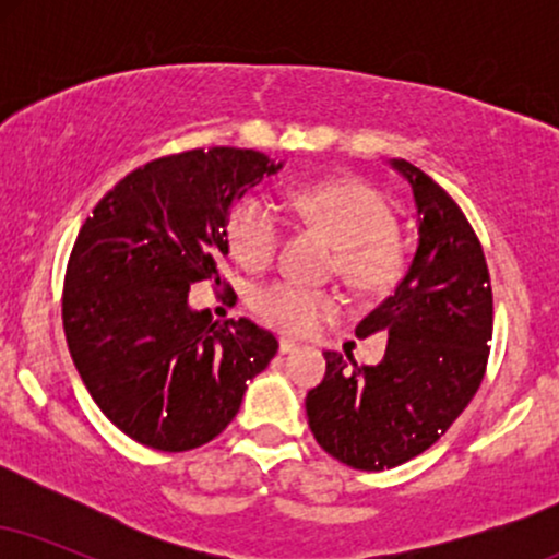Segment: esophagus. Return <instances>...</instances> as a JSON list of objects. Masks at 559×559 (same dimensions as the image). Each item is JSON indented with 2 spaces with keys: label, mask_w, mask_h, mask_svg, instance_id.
<instances>
[{
  "label": "esophagus",
  "mask_w": 559,
  "mask_h": 559,
  "mask_svg": "<svg viewBox=\"0 0 559 559\" xmlns=\"http://www.w3.org/2000/svg\"><path fill=\"white\" fill-rule=\"evenodd\" d=\"M278 349H281V355H292V352L299 349V344L292 342V338H281Z\"/></svg>",
  "instance_id": "1"
}]
</instances>
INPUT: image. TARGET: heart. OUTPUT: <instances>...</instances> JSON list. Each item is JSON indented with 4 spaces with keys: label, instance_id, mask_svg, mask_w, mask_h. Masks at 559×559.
<instances>
[{
    "label": "heart",
    "instance_id": "heart-1",
    "mask_svg": "<svg viewBox=\"0 0 559 559\" xmlns=\"http://www.w3.org/2000/svg\"><path fill=\"white\" fill-rule=\"evenodd\" d=\"M288 204L307 223L331 236L338 247L336 267L349 286L381 292L400 275L402 254L394 236V213L378 191L360 181L305 186L288 194ZM284 239V221L271 199L249 197L228 221L234 258L249 271L271 265ZM254 312L286 333H310L320 320L336 316L338 299L299 281H273L252 299Z\"/></svg>",
    "mask_w": 559,
    "mask_h": 559
}]
</instances>
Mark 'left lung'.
<instances>
[{
    "mask_svg": "<svg viewBox=\"0 0 559 559\" xmlns=\"http://www.w3.org/2000/svg\"><path fill=\"white\" fill-rule=\"evenodd\" d=\"M389 165L413 186L418 247L355 331L386 333V355L357 365L325 352V378L305 400L318 444L355 471L407 463L447 433L480 386L493 325L489 267L463 210L413 163Z\"/></svg>",
    "mask_w": 559,
    "mask_h": 559,
    "instance_id": "obj_1",
    "label": "left lung"
}]
</instances>
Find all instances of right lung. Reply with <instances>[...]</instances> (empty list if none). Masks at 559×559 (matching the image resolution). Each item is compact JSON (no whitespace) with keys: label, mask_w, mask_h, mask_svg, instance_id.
<instances>
[{"label":"right lung","mask_w":559,"mask_h":559,"mask_svg":"<svg viewBox=\"0 0 559 559\" xmlns=\"http://www.w3.org/2000/svg\"><path fill=\"white\" fill-rule=\"evenodd\" d=\"M281 168L236 146L159 157L83 223L62 294L68 349L92 400L139 444L186 452L213 441L278 352L252 320L221 325L191 310L189 288L221 284L230 210Z\"/></svg>","instance_id":"1"}]
</instances>
